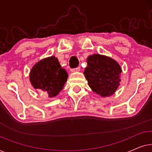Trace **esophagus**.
I'll return each instance as SVG.
<instances>
[{
    "label": "esophagus",
    "mask_w": 152,
    "mask_h": 152,
    "mask_svg": "<svg viewBox=\"0 0 152 152\" xmlns=\"http://www.w3.org/2000/svg\"><path fill=\"white\" fill-rule=\"evenodd\" d=\"M80 67H77V68H72L71 69V72H77V71H80Z\"/></svg>",
    "instance_id": "1"
}]
</instances>
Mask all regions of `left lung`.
<instances>
[{"mask_svg": "<svg viewBox=\"0 0 152 152\" xmlns=\"http://www.w3.org/2000/svg\"><path fill=\"white\" fill-rule=\"evenodd\" d=\"M85 75L91 88L101 96H109L120 85L122 70L119 64L111 58L100 55L89 56Z\"/></svg>", "mask_w": 152, "mask_h": 152, "instance_id": "8db88e82", "label": "left lung"}]
</instances>
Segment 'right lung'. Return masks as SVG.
Instances as JSON below:
<instances>
[{
	"label": "right lung",
	"instance_id": "add662e5",
	"mask_svg": "<svg viewBox=\"0 0 152 152\" xmlns=\"http://www.w3.org/2000/svg\"><path fill=\"white\" fill-rule=\"evenodd\" d=\"M68 75L55 57L41 60L32 68L30 80L34 88H39L48 97H55L64 88Z\"/></svg>",
	"mask_w": 152,
	"mask_h": 152
}]
</instances>
